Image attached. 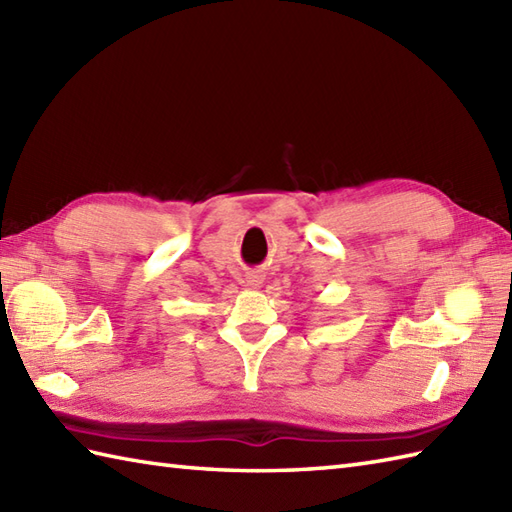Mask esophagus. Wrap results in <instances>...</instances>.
I'll use <instances>...</instances> for the list:
<instances>
[{
  "label": "esophagus",
  "instance_id": "34e87169",
  "mask_svg": "<svg viewBox=\"0 0 512 512\" xmlns=\"http://www.w3.org/2000/svg\"><path fill=\"white\" fill-rule=\"evenodd\" d=\"M248 284H250V286H257V284H259V277H257V275H255V277H250Z\"/></svg>",
  "mask_w": 512,
  "mask_h": 512
}]
</instances>
